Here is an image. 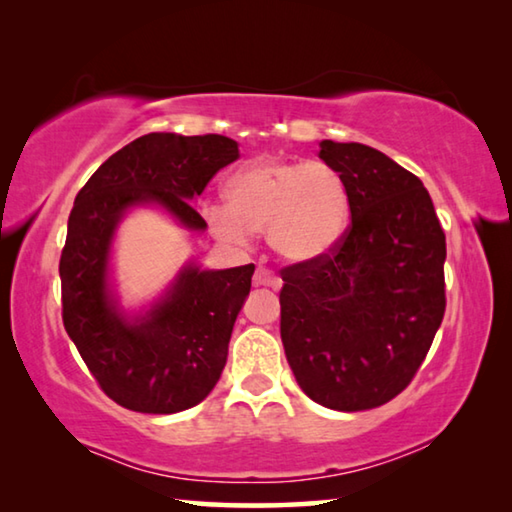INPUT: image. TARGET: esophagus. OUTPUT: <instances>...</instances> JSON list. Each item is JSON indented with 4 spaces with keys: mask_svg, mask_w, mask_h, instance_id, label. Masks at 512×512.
<instances>
[{
    "mask_svg": "<svg viewBox=\"0 0 512 512\" xmlns=\"http://www.w3.org/2000/svg\"><path fill=\"white\" fill-rule=\"evenodd\" d=\"M253 282L257 284V287H271V289H280V287H282L280 277H277V275L271 271V268H266V266H257Z\"/></svg>",
    "mask_w": 512,
    "mask_h": 512,
    "instance_id": "obj_1",
    "label": "esophagus"
}]
</instances>
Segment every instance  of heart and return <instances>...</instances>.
<instances>
[{"mask_svg":"<svg viewBox=\"0 0 512 512\" xmlns=\"http://www.w3.org/2000/svg\"><path fill=\"white\" fill-rule=\"evenodd\" d=\"M223 201L203 210L216 239L246 246L266 230L268 246L293 264L332 253L350 225L348 185L325 162L262 155L225 178Z\"/></svg>","mask_w":512,"mask_h":512,"instance_id":"1","label":"heart"}]
</instances>
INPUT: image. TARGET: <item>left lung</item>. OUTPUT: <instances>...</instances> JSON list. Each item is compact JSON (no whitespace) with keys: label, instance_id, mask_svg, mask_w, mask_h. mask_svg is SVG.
Returning a JSON list of instances; mask_svg holds the SVG:
<instances>
[{"label":"left lung","instance_id":"8db88e82","mask_svg":"<svg viewBox=\"0 0 512 512\" xmlns=\"http://www.w3.org/2000/svg\"><path fill=\"white\" fill-rule=\"evenodd\" d=\"M352 223L332 253L282 268L280 334L305 395L366 411L400 395L445 316V232L422 180L372 146L320 142Z\"/></svg>","mask_w":512,"mask_h":512}]
</instances>
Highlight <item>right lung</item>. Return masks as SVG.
<instances>
[{
	"label": "right lung",
	"instance_id": "right-lung-1",
	"mask_svg": "<svg viewBox=\"0 0 512 512\" xmlns=\"http://www.w3.org/2000/svg\"><path fill=\"white\" fill-rule=\"evenodd\" d=\"M239 158L223 135L149 133L126 144L76 194L60 255L63 325L101 391L140 413H178L219 381L253 264L203 271L187 264L160 300L128 316L110 284L115 232L128 210L158 205L183 228L207 225L192 201Z\"/></svg>",
	"mask_w": 512,
	"mask_h": 512
}]
</instances>
